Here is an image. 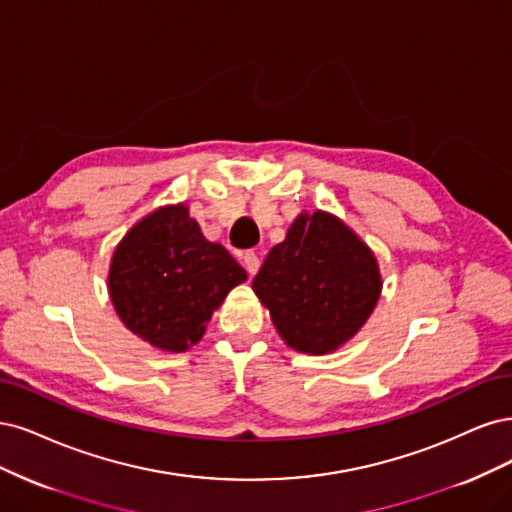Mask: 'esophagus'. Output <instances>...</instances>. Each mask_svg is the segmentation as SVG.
<instances>
[{
    "label": "esophagus",
    "instance_id": "esophagus-1",
    "mask_svg": "<svg viewBox=\"0 0 512 512\" xmlns=\"http://www.w3.org/2000/svg\"><path fill=\"white\" fill-rule=\"evenodd\" d=\"M242 261H244L246 272H249V274H257V270H259V266H261V261H259V257H257L255 251H244V253H242Z\"/></svg>",
    "mask_w": 512,
    "mask_h": 512
}]
</instances>
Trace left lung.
Wrapping results in <instances>:
<instances>
[{
    "mask_svg": "<svg viewBox=\"0 0 512 512\" xmlns=\"http://www.w3.org/2000/svg\"><path fill=\"white\" fill-rule=\"evenodd\" d=\"M278 334L295 351L323 355L353 338L381 295L368 246L332 214H300L253 278Z\"/></svg>",
    "mask_w": 512,
    "mask_h": 512,
    "instance_id": "1",
    "label": "left lung"
}]
</instances>
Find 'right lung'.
I'll return each mask as SVG.
<instances>
[{"label": "right lung", "instance_id": "1", "mask_svg": "<svg viewBox=\"0 0 512 512\" xmlns=\"http://www.w3.org/2000/svg\"><path fill=\"white\" fill-rule=\"evenodd\" d=\"M246 272L208 242L187 206H166L129 229L110 263V298L121 321L161 351H187L214 308Z\"/></svg>", "mask_w": 512, "mask_h": 512}]
</instances>
